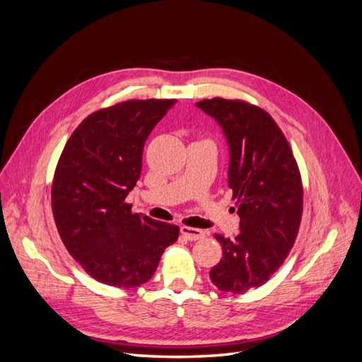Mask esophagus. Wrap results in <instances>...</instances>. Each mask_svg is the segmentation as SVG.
Segmentation results:
<instances>
[{
    "label": "esophagus",
    "instance_id": "34e87169",
    "mask_svg": "<svg viewBox=\"0 0 362 362\" xmlns=\"http://www.w3.org/2000/svg\"><path fill=\"white\" fill-rule=\"evenodd\" d=\"M181 234L190 240V242H194V240H201L205 237V231L198 228H192V226H181Z\"/></svg>",
    "mask_w": 362,
    "mask_h": 362
}]
</instances>
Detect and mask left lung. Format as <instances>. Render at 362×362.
Listing matches in <instances>:
<instances>
[{"label": "left lung", "instance_id": "left-lung-1", "mask_svg": "<svg viewBox=\"0 0 362 362\" xmlns=\"http://www.w3.org/2000/svg\"><path fill=\"white\" fill-rule=\"evenodd\" d=\"M196 105L226 136L228 185L242 231L235 238L214 234L222 259L210 270V279L221 291L242 294L266 284L290 254L303 211L300 172L281 128L258 105L223 98Z\"/></svg>", "mask_w": 362, "mask_h": 362}]
</instances>
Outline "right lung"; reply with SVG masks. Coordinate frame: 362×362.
Segmentation results:
<instances>
[{"mask_svg":"<svg viewBox=\"0 0 362 362\" xmlns=\"http://www.w3.org/2000/svg\"><path fill=\"white\" fill-rule=\"evenodd\" d=\"M175 100H128L101 108L75 128L51 187V208L64 247L87 275L134 288L154 275L180 228L131 211L127 194L141 173L149 133Z\"/></svg>","mask_w":362,"mask_h":362,"instance_id":"obj_1","label":"right lung"}]
</instances>
